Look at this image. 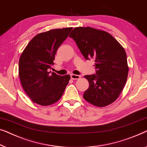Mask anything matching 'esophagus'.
Returning <instances> with one entry per match:
<instances>
[{
  "instance_id": "esophagus-1",
  "label": "esophagus",
  "mask_w": 147,
  "mask_h": 147,
  "mask_svg": "<svg viewBox=\"0 0 147 147\" xmlns=\"http://www.w3.org/2000/svg\"><path fill=\"white\" fill-rule=\"evenodd\" d=\"M71 77L72 79H73V80H77V79H79V78H80V76L78 75V74H72L71 75Z\"/></svg>"
}]
</instances>
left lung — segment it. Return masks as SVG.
I'll list each match as a JSON object with an SVG mask.
<instances>
[{
  "instance_id": "left-lung-1",
  "label": "left lung",
  "mask_w": 147,
  "mask_h": 147,
  "mask_svg": "<svg viewBox=\"0 0 147 147\" xmlns=\"http://www.w3.org/2000/svg\"><path fill=\"white\" fill-rule=\"evenodd\" d=\"M86 60H94L96 74L84 76L89 86L83 97L102 107L117 100L127 82L129 67L125 49L109 33L91 27H76L69 34Z\"/></svg>"
}]
</instances>
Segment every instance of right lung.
I'll return each mask as SVG.
<instances>
[{"label":"right lung","mask_w":147,"mask_h":147,"mask_svg":"<svg viewBox=\"0 0 147 147\" xmlns=\"http://www.w3.org/2000/svg\"><path fill=\"white\" fill-rule=\"evenodd\" d=\"M73 28L53 29L36 35L24 49L19 59L18 74L22 88L36 104L47 106L61 98L71 78L49 72L57 49Z\"/></svg>","instance_id":"right-lung-1"}]
</instances>
